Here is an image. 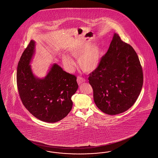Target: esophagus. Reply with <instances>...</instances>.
<instances>
[{"instance_id": "34e87169", "label": "esophagus", "mask_w": 158, "mask_h": 158, "mask_svg": "<svg viewBox=\"0 0 158 158\" xmlns=\"http://www.w3.org/2000/svg\"><path fill=\"white\" fill-rule=\"evenodd\" d=\"M85 81H86V80L84 78L82 77L78 76L77 78V83L79 85H81V83H82L83 82H85Z\"/></svg>"}]
</instances>
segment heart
Segmentation results:
<instances>
[{"label":"heart","mask_w":158,"mask_h":158,"mask_svg":"<svg viewBox=\"0 0 158 158\" xmlns=\"http://www.w3.org/2000/svg\"><path fill=\"white\" fill-rule=\"evenodd\" d=\"M69 54L78 59V64L83 72L90 73L98 68L102 57V50L97 44L86 43L76 45L69 50ZM62 61L65 67L72 70L75 65V61L69 56H62Z\"/></svg>","instance_id":"1"}]
</instances>
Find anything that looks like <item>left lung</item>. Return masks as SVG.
<instances>
[{
	"mask_svg": "<svg viewBox=\"0 0 158 158\" xmlns=\"http://www.w3.org/2000/svg\"><path fill=\"white\" fill-rule=\"evenodd\" d=\"M88 79L97 106L116 115L135 103L143 86V70L133 48L114 33L107 53Z\"/></svg>",
	"mask_w": 158,
	"mask_h": 158,
	"instance_id": "1",
	"label": "left lung"
}]
</instances>
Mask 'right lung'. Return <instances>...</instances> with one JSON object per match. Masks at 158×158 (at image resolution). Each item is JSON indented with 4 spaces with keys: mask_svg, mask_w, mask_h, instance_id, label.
<instances>
[{
    "mask_svg": "<svg viewBox=\"0 0 158 158\" xmlns=\"http://www.w3.org/2000/svg\"><path fill=\"white\" fill-rule=\"evenodd\" d=\"M31 40L19 61L16 82L21 99L29 112L40 120L55 123L72 108L71 98L78 88L76 77L54 63L44 78L34 75L30 63L35 51Z\"/></svg>",
    "mask_w": 158,
    "mask_h": 158,
    "instance_id": "right-lung-1",
    "label": "right lung"
}]
</instances>
